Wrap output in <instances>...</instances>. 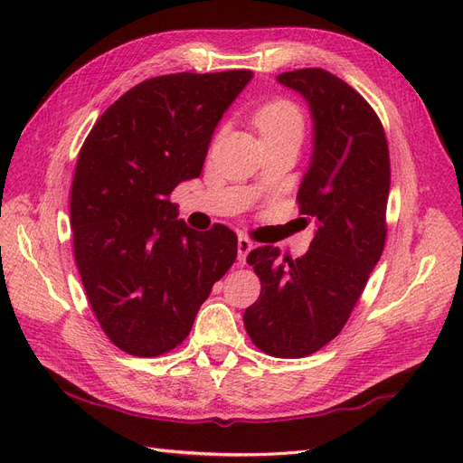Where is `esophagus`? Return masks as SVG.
Here are the masks:
<instances>
[{
  "label": "esophagus",
  "mask_w": 463,
  "mask_h": 463,
  "mask_svg": "<svg viewBox=\"0 0 463 463\" xmlns=\"http://www.w3.org/2000/svg\"><path fill=\"white\" fill-rule=\"evenodd\" d=\"M253 247H255V243L249 240V237H240V241H237V259H240V262H243L245 264V260H247V255L250 253V250H253Z\"/></svg>",
  "instance_id": "34e87169"
}]
</instances>
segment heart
Listing matches in <instances>:
<instances>
[{
    "label": "heart",
    "instance_id": "heart-1",
    "mask_svg": "<svg viewBox=\"0 0 463 463\" xmlns=\"http://www.w3.org/2000/svg\"><path fill=\"white\" fill-rule=\"evenodd\" d=\"M253 123L264 143L278 141V138L301 141L305 131V119L299 106L288 98H274V100L260 104L253 114Z\"/></svg>",
    "mask_w": 463,
    "mask_h": 463
}]
</instances>
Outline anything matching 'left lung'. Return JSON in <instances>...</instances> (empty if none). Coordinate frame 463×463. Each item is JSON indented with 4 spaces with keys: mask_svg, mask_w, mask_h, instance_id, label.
Segmentation results:
<instances>
[{
    "mask_svg": "<svg viewBox=\"0 0 463 463\" xmlns=\"http://www.w3.org/2000/svg\"><path fill=\"white\" fill-rule=\"evenodd\" d=\"M276 80L311 109L313 154L298 201L317 232L296 260L270 245L250 250L260 296L243 322L264 354L299 359L340 334L383 255L390 156L381 119L342 79L311 67Z\"/></svg>",
    "mask_w": 463,
    "mask_h": 463,
    "instance_id": "8db88e82",
    "label": "left lung"
}]
</instances>
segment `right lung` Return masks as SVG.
Masks as SVG:
<instances>
[{
	"mask_svg": "<svg viewBox=\"0 0 463 463\" xmlns=\"http://www.w3.org/2000/svg\"><path fill=\"white\" fill-rule=\"evenodd\" d=\"M250 79L235 69L138 82L104 111L79 152L77 269L102 330L125 354L156 357L184 342L237 257L230 228L191 230L170 194L201 175L216 125Z\"/></svg>",
	"mask_w": 463,
	"mask_h": 463,
	"instance_id": "right-lung-1",
	"label": "right lung"
}]
</instances>
